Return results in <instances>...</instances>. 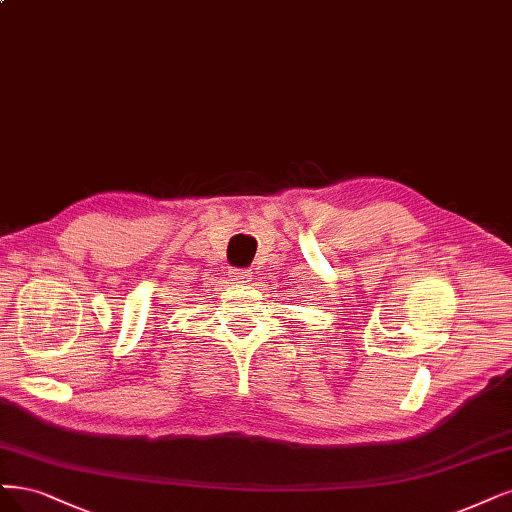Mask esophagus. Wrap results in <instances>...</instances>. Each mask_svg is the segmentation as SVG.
Listing matches in <instances>:
<instances>
[{"label": "esophagus", "mask_w": 512, "mask_h": 512, "mask_svg": "<svg viewBox=\"0 0 512 512\" xmlns=\"http://www.w3.org/2000/svg\"><path fill=\"white\" fill-rule=\"evenodd\" d=\"M228 275H231L235 281H248V279H252V271L250 269H239V267H231Z\"/></svg>", "instance_id": "esophagus-1"}]
</instances>
